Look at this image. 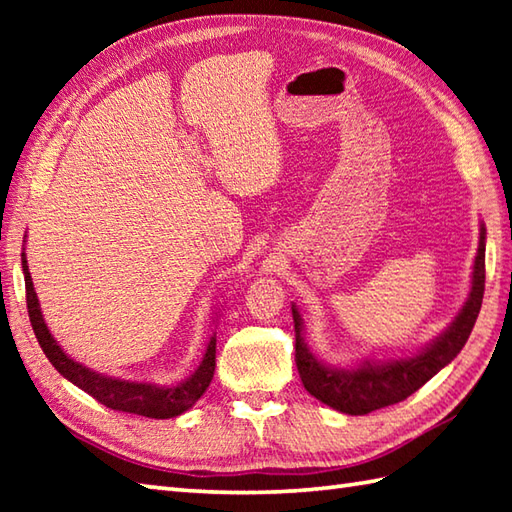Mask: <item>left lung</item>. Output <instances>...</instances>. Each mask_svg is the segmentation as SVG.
<instances>
[{
  "label": "left lung",
  "instance_id": "8db88e82",
  "mask_svg": "<svg viewBox=\"0 0 512 512\" xmlns=\"http://www.w3.org/2000/svg\"><path fill=\"white\" fill-rule=\"evenodd\" d=\"M484 255L486 228L480 226V244L473 262L471 290L462 310L436 339L416 352L394 358H361L356 365H328L310 350L303 336V319L299 308L292 303L295 319V361L303 387L323 405L350 416H365L380 407L396 405L413 391H418L429 378L436 376L460 354L469 341L484 297Z\"/></svg>",
  "mask_w": 512,
  "mask_h": 512
}]
</instances>
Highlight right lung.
<instances>
[{
    "mask_svg": "<svg viewBox=\"0 0 512 512\" xmlns=\"http://www.w3.org/2000/svg\"><path fill=\"white\" fill-rule=\"evenodd\" d=\"M21 270H24V281H26L28 317L43 354L48 356V361L63 378H68L70 383L79 389L88 391V394L99 400L101 405L116 411L136 413V416L165 420V418H176L180 413L191 409L195 402L200 400L206 387L211 385L213 372H215V332L211 334L209 343H206L202 361L198 367H195V372L173 385H158V383H149V380H125V378L107 376V374L96 372V369L76 363L74 358H70L63 352V347L54 341V336L48 330L35 286H32L26 253H21Z\"/></svg>",
    "mask_w": 512,
    "mask_h": 512,
    "instance_id": "add662e5",
    "label": "right lung"
}]
</instances>
